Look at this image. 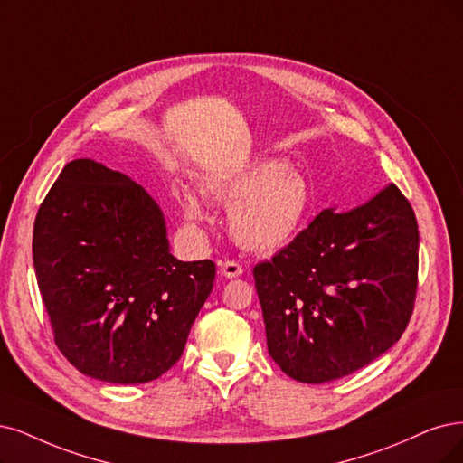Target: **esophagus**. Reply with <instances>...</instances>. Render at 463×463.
Instances as JSON below:
<instances>
[{
	"mask_svg": "<svg viewBox=\"0 0 463 463\" xmlns=\"http://www.w3.org/2000/svg\"><path fill=\"white\" fill-rule=\"evenodd\" d=\"M219 269H221V275L227 279H238V277H242V272H244L242 265L236 261H222V263H219Z\"/></svg>",
	"mask_w": 463,
	"mask_h": 463,
	"instance_id": "obj_1",
	"label": "esophagus"
}]
</instances>
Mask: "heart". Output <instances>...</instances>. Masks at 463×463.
<instances>
[{
  "instance_id": "heart-1",
  "label": "heart",
  "mask_w": 463,
  "mask_h": 463,
  "mask_svg": "<svg viewBox=\"0 0 463 463\" xmlns=\"http://www.w3.org/2000/svg\"><path fill=\"white\" fill-rule=\"evenodd\" d=\"M200 191L229 208V234L251 253L269 255L292 244L313 212L311 183L280 160H260L242 169L208 175L202 179ZM175 198L188 225L208 222V210L194 191L179 188Z\"/></svg>"
}]
</instances>
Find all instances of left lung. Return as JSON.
Wrapping results in <instances>:
<instances>
[{
  "label": "left lung",
  "instance_id": "obj_1",
  "mask_svg": "<svg viewBox=\"0 0 463 463\" xmlns=\"http://www.w3.org/2000/svg\"><path fill=\"white\" fill-rule=\"evenodd\" d=\"M420 232L395 184L358 208L320 212L253 267L267 349L303 383L339 380L397 344L412 317Z\"/></svg>",
  "mask_w": 463,
  "mask_h": 463
}]
</instances>
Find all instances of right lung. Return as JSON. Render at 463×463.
<instances>
[{
  "label": "right lung",
  "mask_w": 463,
  "mask_h": 463,
  "mask_svg": "<svg viewBox=\"0 0 463 463\" xmlns=\"http://www.w3.org/2000/svg\"><path fill=\"white\" fill-rule=\"evenodd\" d=\"M32 253L57 347L109 383H146L174 366L215 280L213 261L169 253L164 213L141 184L90 158L51 186Z\"/></svg>",
  "instance_id": "1"
}]
</instances>
